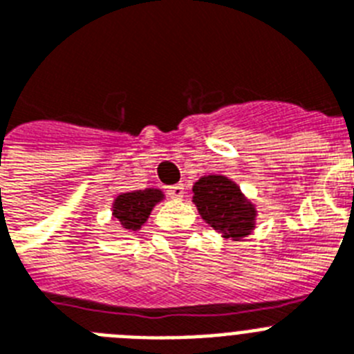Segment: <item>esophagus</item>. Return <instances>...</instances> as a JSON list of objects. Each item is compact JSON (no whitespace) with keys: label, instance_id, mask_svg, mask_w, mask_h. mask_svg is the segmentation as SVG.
<instances>
[{"label":"esophagus","instance_id":"1","mask_svg":"<svg viewBox=\"0 0 354 354\" xmlns=\"http://www.w3.org/2000/svg\"><path fill=\"white\" fill-rule=\"evenodd\" d=\"M184 189H186V187H184V184H175V186L168 187L167 192H168V196L179 200V198H183L184 193H186V192H184Z\"/></svg>","mask_w":354,"mask_h":354}]
</instances>
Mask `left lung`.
Wrapping results in <instances>:
<instances>
[{"instance_id": "8db88e82", "label": "left lung", "mask_w": 354, "mask_h": 354, "mask_svg": "<svg viewBox=\"0 0 354 354\" xmlns=\"http://www.w3.org/2000/svg\"><path fill=\"white\" fill-rule=\"evenodd\" d=\"M193 202L205 221L225 237H243L253 228L255 211L239 187L223 175H207L193 186Z\"/></svg>"}]
</instances>
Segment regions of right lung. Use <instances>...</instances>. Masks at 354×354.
I'll return each mask as SVG.
<instances>
[{
  "instance_id": "add662e5",
  "label": "right lung",
  "mask_w": 354,
  "mask_h": 354,
  "mask_svg": "<svg viewBox=\"0 0 354 354\" xmlns=\"http://www.w3.org/2000/svg\"><path fill=\"white\" fill-rule=\"evenodd\" d=\"M162 198L158 189H138V192L124 193L115 200L113 216L124 225V228L138 230L149 218L156 202Z\"/></svg>"
}]
</instances>
